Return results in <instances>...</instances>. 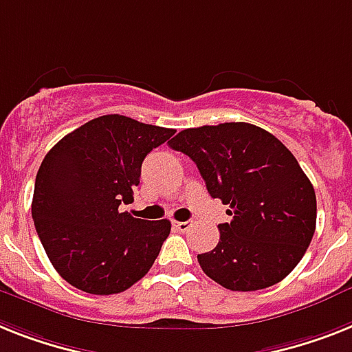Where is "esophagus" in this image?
<instances>
[{"label": "esophagus", "instance_id": "esophagus-1", "mask_svg": "<svg viewBox=\"0 0 352 352\" xmlns=\"http://www.w3.org/2000/svg\"><path fill=\"white\" fill-rule=\"evenodd\" d=\"M173 226L174 228H176V230H179V232H187L188 228H190V223L188 221H173Z\"/></svg>", "mask_w": 352, "mask_h": 352}]
</instances>
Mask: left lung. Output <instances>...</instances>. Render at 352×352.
Returning <instances> with one entry per match:
<instances>
[{"mask_svg":"<svg viewBox=\"0 0 352 352\" xmlns=\"http://www.w3.org/2000/svg\"><path fill=\"white\" fill-rule=\"evenodd\" d=\"M169 147L197 165L212 197L228 205L219 243L197 263L232 292L280 283L300 263L316 225L311 182L292 151L246 122L183 129Z\"/></svg>","mask_w":352,"mask_h":352,"instance_id":"left-lung-1","label":"left lung"}]
</instances>
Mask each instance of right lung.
Wrapping results in <instances>:
<instances>
[{"label":"right lung","instance_id":"add662e5","mask_svg":"<svg viewBox=\"0 0 352 352\" xmlns=\"http://www.w3.org/2000/svg\"><path fill=\"white\" fill-rule=\"evenodd\" d=\"M176 131L104 115L48 151L36 176L32 217L41 245L66 283L91 295L126 292L151 270L169 219L122 212L140 183L142 162Z\"/></svg>","mask_w":352,"mask_h":352}]
</instances>
